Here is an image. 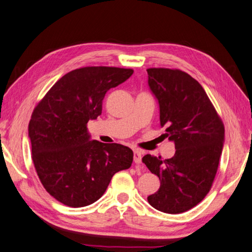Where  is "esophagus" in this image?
<instances>
[{
	"label": "esophagus",
	"instance_id": "1",
	"mask_svg": "<svg viewBox=\"0 0 252 252\" xmlns=\"http://www.w3.org/2000/svg\"><path fill=\"white\" fill-rule=\"evenodd\" d=\"M134 162H135V164L142 163V153L139 150H134Z\"/></svg>",
	"mask_w": 252,
	"mask_h": 252
}]
</instances>
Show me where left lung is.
I'll return each mask as SVG.
<instances>
[{
  "instance_id": "left-lung-1",
  "label": "left lung",
  "mask_w": 252,
  "mask_h": 252,
  "mask_svg": "<svg viewBox=\"0 0 252 252\" xmlns=\"http://www.w3.org/2000/svg\"><path fill=\"white\" fill-rule=\"evenodd\" d=\"M148 84L159 101L164 135L175 143L171 159L146 155L142 161L160 178L147 197L154 208L181 214L196 206L212 189L223 148L224 126L203 87L177 68L147 69Z\"/></svg>"
}]
</instances>
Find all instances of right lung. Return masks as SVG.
I'll return each instance as SVG.
<instances>
[{"label": "right lung", "mask_w": 252, "mask_h": 252, "mask_svg": "<svg viewBox=\"0 0 252 252\" xmlns=\"http://www.w3.org/2000/svg\"><path fill=\"white\" fill-rule=\"evenodd\" d=\"M133 72L113 66L74 69L35 106L29 124L34 167L46 191L64 205L84 207L96 202L114 175L131 166L130 148L90 140L87 124L102 114L106 92Z\"/></svg>", "instance_id": "1"}]
</instances>
